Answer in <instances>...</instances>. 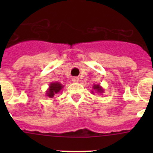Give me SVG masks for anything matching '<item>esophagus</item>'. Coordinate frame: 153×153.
Returning a JSON list of instances; mask_svg holds the SVG:
<instances>
[{
    "label": "esophagus",
    "instance_id": "1",
    "mask_svg": "<svg viewBox=\"0 0 153 153\" xmlns=\"http://www.w3.org/2000/svg\"><path fill=\"white\" fill-rule=\"evenodd\" d=\"M72 81L74 83H77L78 81H79V78L76 77V76H74V77L72 78Z\"/></svg>",
    "mask_w": 153,
    "mask_h": 153
}]
</instances>
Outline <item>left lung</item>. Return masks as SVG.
I'll return each mask as SVG.
<instances>
[{
  "mask_svg": "<svg viewBox=\"0 0 153 153\" xmlns=\"http://www.w3.org/2000/svg\"><path fill=\"white\" fill-rule=\"evenodd\" d=\"M93 89H94L96 91H97V93H103V89H102V87H101V86H100L99 84L94 85V86H93ZM92 92H93V91H92Z\"/></svg>",
  "mask_w": 153,
  "mask_h": 153,
  "instance_id": "1",
  "label": "left lung"
}]
</instances>
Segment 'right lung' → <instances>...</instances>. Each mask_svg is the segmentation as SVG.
<instances>
[{"mask_svg": "<svg viewBox=\"0 0 153 153\" xmlns=\"http://www.w3.org/2000/svg\"><path fill=\"white\" fill-rule=\"evenodd\" d=\"M63 87V86L62 84H60V83L58 82H53V83H51L49 86V89L47 90V96L50 98H53V97L56 96L57 93H59L60 92V90H62V88Z\"/></svg>", "mask_w": 153, "mask_h": 153, "instance_id": "obj_1", "label": "right lung"}]
</instances>
